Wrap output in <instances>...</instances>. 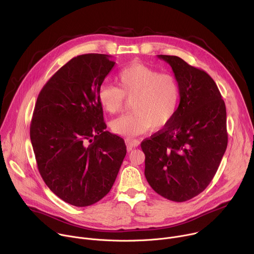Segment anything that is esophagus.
Here are the masks:
<instances>
[{"instance_id": "34e87169", "label": "esophagus", "mask_w": 254, "mask_h": 254, "mask_svg": "<svg viewBox=\"0 0 254 254\" xmlns=\"http://www.w3.org/2000/svg\"><path fill=\"white\" fill-rule=\"evenodd\" d=\"M126 143H127V151L130 152V151H132L133 148L138 146L139 140L135 139V138H126Z\"/></svg>"}]
</instances>
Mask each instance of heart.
Returning a JSON list of instances; mask_svg holds the SVG:
<instances>
[{
	"label": "heart",
	"mask_w": 254,
	"mask_h": 254,
	"mask_svg": "<svg viewBox=\"0 0 254 254\" xmlns=\"http://www.w3.org/2000/svg\"><path fill=\"white\" fill-rule=\"evenodd\" d=\"M118 86L103 83L98 88V101L103 111L117 114L126 99H131V114L111 122L112 130L123 136H133L166 127L177 114L180 85L177 78L141 63L124 67L117 76Z\"/></svg>",
	"instance_id": "obj_1"
}]
</instances>
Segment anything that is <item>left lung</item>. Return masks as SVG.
<instances>
[{
    "label": "left lung",
    "instance_id": "1",
    "mask_svg": "<svg viewBox=\"0 0 254 254\" xmlns=\"http://www.w3.org/2000/svg\"><path fill=\"white\" fill-rule=\"evenodd\" d=\"M169 63L180 85L174 119L141 141L144 176L162 197L185 202L202 193L226 151V107L211 76L182 58L158 55Z\"/></svg>",
    "mask_w": 254,
    "mask_h": 254
}]
</instances>
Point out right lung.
Wrapping results in <instances>:
<instances>
[{
    "label": "right lung",
    "instance_id": "add662e5",
    "mask_svg": "<svg viewBox=\"0 0 254 254\" xmlns=\"http://www.w3.org/2000/svg\"><path fill=\"white\" fill-rule=\"evenodd\" d=\"M115 63L105 54L72 58L35 104L30 137L39 173L56 196L76 207L111 191L127 154L124 138L105 130L97 97Z\"/></svg>",
    "mask_w": 254,
    "mask_h": 254
}]
</instances>
